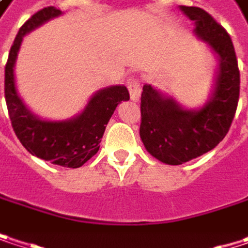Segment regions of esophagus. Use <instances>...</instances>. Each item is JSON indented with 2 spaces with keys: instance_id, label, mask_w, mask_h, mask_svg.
Instances as JSON below:
<instances>
[{
  "instance_id": "1",
  "label": "esophagus",
  "mask_w": 248,
  "mask_h": 248,
  "mask_svg": "<svg viewBox=\"0 0 248 248\" xmlns=\"http://www.w3.org/2000/svg\"><path fill=\"white\" fill-rule=\"evenodd\" d=\"M129 93H130V99L133 100V102H138L139 100V97H140V92H142V89H140V83L135 78V80H130L129 81Z\"/></svg>"
}]
</instances>
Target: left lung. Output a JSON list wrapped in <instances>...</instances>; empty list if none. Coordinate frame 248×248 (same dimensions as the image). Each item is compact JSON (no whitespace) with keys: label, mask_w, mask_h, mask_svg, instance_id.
<instances>
[{"label":"left lung","mask_w":248,"mask_h":248,"mask_svg":"<svg viewBox=\"0 0 248 248\" xmlns=\"http://www.w3.org/2000/svg\"><path fill=\"white\" fill-rule=\"evenodd\" d=\"M194 21L195 37L217 57V69L208 100L197 109L184 108L172 96L145 84L140 96L139 135L145 149L158 161L181 165L214 149L227 135L240 94V72L228 32L207 11L181 5Z\"/></svg>","instance_id":"obj_1"}]
</instances>
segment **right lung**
I'll return each mask as SVG.
<instances>
[{
  "label": "right lung",
  "instance_id": "add662e5",
  "mask_svg": "<svg viewBox=\"0 0 248 248\" xmlns=\"http://www.w3.org/2000/svg\"><path fill=\"white\" fill-rule=\"evenodd\" d=\"M62 14L56 7L43 8L20 28L5 66V102L14 132L31 155L64 168H80L97 154L106 124L118 105L129 100V92L124 84L103 87L90 97L78 115L66 121L41 119L27 108L14 75L23 38Z\"/></svg>",
  "mask_w": 248,
  "mask_h": 248
}]
</instances>
